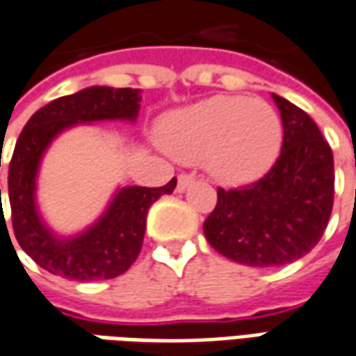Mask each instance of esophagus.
I'll use <instances>...</instances> for the list:
<instances>
[{
  "instance_id": "esophagus-1",
  "label": "esophagus",
  "mask_w": 356,
  "mask_h": 356,
  "mask_svg": "<svg viewBox=\"0 0 356 356\" xmlns=\"http://www.w3.org/2000/svg\"><path fill=\"white\" fill-rule=\"evenodd\" d=\"M191 183H193V175H187V173H181L177 179V191L179 193H183V191H187L191 187Z\"/></svg>"
}]
</instances>
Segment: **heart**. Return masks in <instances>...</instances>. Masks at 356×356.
<instances>
[{"instance_id": "b5f03b06", "label": "heart", "mask_w": 356, "mask_h": 356, "mask_svg": "<svg viewBox=\"0 0 356 356\" xmlns=\"http://www.w3.org/2000/svg\"><path fill=\"white\" fill-rule=\"evenodd\" d=\"M159 138L179 161H202L216 181L239 185L267 173L279 158L282 122L263 99L216 95L168 115Z\"/></svg>"}]
</instances>
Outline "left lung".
<instances>
[{
  "label": "left lung",
  "instance_id": "8db88e82",
  "mask_svg": "<svg viewBox=\"0 0 356 356\" xmlns=\"http://www.w3.org/2000/svg\"><path fill=\"white\" fill-rule=\"evenodd\" d=\"M282 118V149L269 173L239 188H218L204 236L224 257L249 267H280L318 245L333 209V152L302 108L273 95Z\"/></svg>",
  "mask_w": 356,
  "mask_h": 356
}]
</instances>
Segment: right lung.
<instances>
[{"instance_id": "right-lung-1", "label": "right lung", "mask_w": 356, "mask_h": 356, "mask_svg": "<svg viewBox=\"0 0 356 356\" xmlns=\"http://www.w3.org/2000/svg\"><path fill=\"white\" fill-rule=\"evenodd\" d=\"M138 111V89L87 87L36 111L19 134L7 177L11 222L19 245L48 273L79 282L105 280L127 273L136 261L144 241L147 210L161 195L173 193L177 179L156 188H118L105 214L74 238H58L48 229L36 209L35 191L40 159L60 132L81 122L136 120Z\"/></svg>"}]
</instances>
